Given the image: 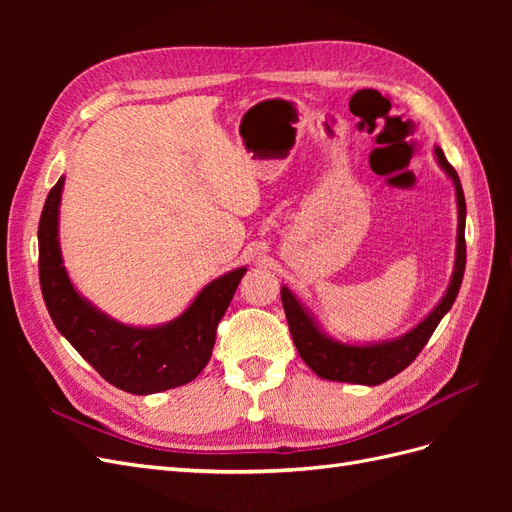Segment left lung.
<instances>
[{"label":"left lung","mask_w":512,"mask_h":512,"mask_svg":"<svg viewBox=\"0 0 512 512\" xmlns=\"http://www.w3.org/2000/svg\"><path fill=\"white\" fill-rule=\"evenodd\" d=\"M436 158L440 166L446 170V175L455 183L457 207H459V226H457V256H455V271L451 277L442 301L436 309L412 331L401 335L393 342L374 344V346H350L339 344L335 339L324 335L314 318L309 316L303 305L294 299V294L284 286L282 288V305L288 320V329L292 342L297 346L305 365L324 380L337 382H352V384H369L376 386L389 378L404 371L416 356L425 348L429 337L436 331L440 320L448 309L453 307L457 292L461 288L463 271H466V198H463L461 181L455 173V168L448 164L440 147H436Z\"/></svg>","instance_id":"obj_1"}]
</instances>
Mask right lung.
<instances>
[{
    "label": "right lung",
    "mask_w": 512,
    "mask_h": 512,
    "mask_svg": "<svg viewBox=\"0 0 512 512\" xmlns=\"http://www.w3.org/2000/svg\"><path fill=\"white\" fill-rule=\"evenodd\" d=\"M61 190L64 177L46 196L38 224L40 288L57 331L121 391L151 395L194 380L211 359L215 331L247 269L207 284L173 322L153 329L128 327L85 301L70 282L57 239Z\"/></svg>",
    "instance_id": "right-lung-1"
}]
</instances>
